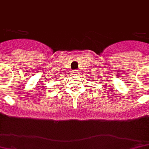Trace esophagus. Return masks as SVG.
<instances>
[{
  "mask_svg": "<svg viewBox=\"0 0 149 149\" xmlns=\"http://www.w3.org/2000/svg\"><path fill=\"white\" fill-rule=\"evenodd\" d=\"M73 73H74V74H78V73H79V72H78L77 70H74V71H73Z\"/></svg>",
  "mask_w": 149,
  "mask_h": 149,
  "instance_id": "obj_1",
  "label": "esophagus"
}]
</instances>
